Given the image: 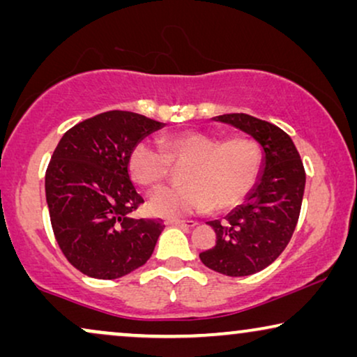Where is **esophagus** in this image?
I'll return each instance as SVG.
<instances>
[{"instance_id":"esophagus-1","label":"esophagus","mask_w":357,"mask_h":357,"mask_svg":"<svg viewBox=\"0 0 357 357\" xmlns=\"http://www.w3.org/2000/svg\"><path fill=\"white\" fill-rule=\"evenodd\" d=\"M197 221H180V219H167L165 221V226H180V227H195L197 226Z\"/></svg>"}]
</instances>
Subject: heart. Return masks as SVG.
Instances as JSON below:
<instances>
[{
    "label": "heart",
    "instance_id": "obj_1",
    "mask_svg": "<svg viewBox=\"0 0 357 357\" xmlns=\"http://www.w3.org/2000/svg\"><path fill=\"white\" fill-rule=\"evenodd\" d=\"M164 153L141 141L128 158L133 180L154 188L170 174V162L182 165L183 185L165 187L151 195L148 211L153 216L175 219L236 206L247 197L260 172V149L245 136L222 139L199 130H185L160 138Z\"/></svg>",
    "mask_w": 357,
    "mask_h": 357
}]
</instances>
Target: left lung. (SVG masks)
<instances>
[{
	"mask_svg": "<svg viewBox=\"0 0 357 357\" xmlns=\"http://www.w3.org/2000/svg\"><path fill=\"white\" fill-rule=\"evenodd\" d=\"M250 135L261 148L257 182L222 221L208 224L216 232V245L199 253L209 270L226 276H250L281 255L299 219L305 188V170L294 143L270 121L247 114L214 116Z\"/></svg>",
	"mask_w": 357,
	"mask_h": 357,
	"instance_id": "8db88e82",
	"label": "left lung"
}]
</instances>
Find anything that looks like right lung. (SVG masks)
Masks as SVG:
<instances>
[{"label": "right lung", "mask_w": 357, "mask_h": 357, "mask_svg": "<svg viewBox=\"0 0 357 357\" xmlns=\"http://www.w3.org/2000/svg\"><path fill=\"white\" fill-rule=\"evenodd\" d=\"M162 126L133 112H104L68 130L53 151L45 174L53 234L84 275L116 280L153 255L164 226L130 216L143 198L130 178L128 158Z\"/></svg>", "instance_id": "obj_1"}]
</instances>
